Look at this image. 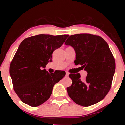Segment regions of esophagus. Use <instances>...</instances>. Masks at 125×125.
I'll return each mask as SVG.
<instances>
[{
  "mask_svg": "<svg viewBox=\"0 0 125 125\" xmlns=\"http://www.w3.org/2000/svg\"><path fill=\"white\" fill-rule=\"evenodd\" d=\"M66 74L67 76H68L69 75V72H66Z\"/></svg>",
  "mask_w": 125,
  "mask_h": 125,
  "instance_id": "obj_1",
  "label": "esophagus"
}]
</instances>
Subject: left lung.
I'll return each instance as SVG.
<instances>
[{"mask_svg": "<svg viewBox=\"0 0 125 125\" xmlns=\"http://www.w3.org/2000/svg\"><path fill=\"white\" fill-rule=\"evenodd\" d=\"M76 52V65L87 71L86 80L79 73H71L72 84L67 88L69 96L76 104L87 107L97 104L110 89L115 71V59L108 44L99 36L88 33L71 35L65 42Z\"/></svg>", "mask_w": 125, "mask_h": 125, "instance_id": "obj_1", "label": "left lung"}]
</instances>
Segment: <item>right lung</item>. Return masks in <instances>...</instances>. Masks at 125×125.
<instances>
[{
    "label": "right lung",
    "mask_w": 125,
    "mask_h": 125,
    "mask_svg": "<svg viewBox=\"0 0 125 125\" xmlns=\"http://www.w3.org/2000/svg\"><path fill=\"white\" fill-rule=\"evenodd\" d=\"M68 35H38L25 39L9 67L13 89L25 104L36 107L51 96L54 85L63 78L64 71L49 73L45 69L54 50L61 46Z\"/></svg>",
    "instance_id": "1"
}]
</instances>
